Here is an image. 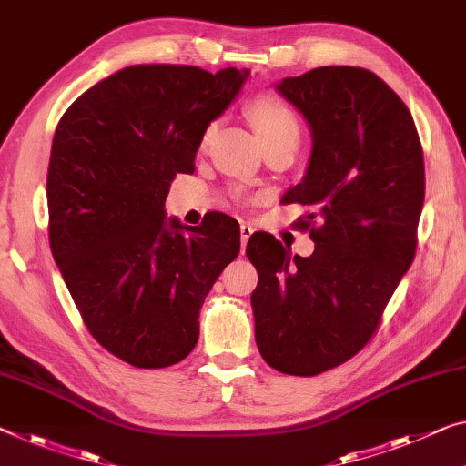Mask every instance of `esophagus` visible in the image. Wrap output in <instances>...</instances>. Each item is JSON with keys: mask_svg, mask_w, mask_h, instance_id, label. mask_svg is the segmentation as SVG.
<instances>
[{"mask_svg": "<svg viewBox=\"0 0 466 466\" xmlns=\"http://www.w3.org/2000/svg\"><path fill=\"white\" fill-rule=\"evenodd\" d=\"M241 252H243V248H246L248 246V239H249V235H252L254 233V228L252 227H249L248 223H241Z\"/></svg>", "mask_w": 466, "mask_h": 466, "instance_id": "esophagus-1", "label": "esophagus"}]
</instances>
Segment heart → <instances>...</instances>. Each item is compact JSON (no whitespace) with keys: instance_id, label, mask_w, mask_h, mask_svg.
Returning a JSON list of instances; mask_svg holds the SVG:
<instances>
[{"instance_id":"b5f03b06","label":"heart","mask_w":466,"mask_h":466,"mask_svg":"<svg viewBox=\"0 0 466 466\" xmlns=\"http://www.w3.org/2000/svg\"><path fill=\"white\" fill-rule=\"evenodd\" d=\"M246 114L252 120L256 131L260 133L264 146H296L299 143V135H302V120H299L298 110L288 102V99L277 96V93H260L249 99L246 104ZM214 133V123L204 128L199 146H206Z\"/></svg>"}]
</instances>
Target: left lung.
Listing matches in <instances>:
<instances>
[{"label": "left lung", "mask_w": 466, "mask_h": 466, "mask_svg": "<svg viewBox=\"0 0 466 466\" xmlns=\"http://www.w3.org/2000/svg\"><path fill=\"white\" fill-rule=\"evenodd\" d=\"M277 89L312 128L306 177L283 202L310 210L293 227L310 231L314 252L293 256L273 235L249 238L256 343L279 373L312 377L373 339L410 268L423 147L406 104L367 68L320 66Z\"/></svg>", "instance_id": "1"}]
</instances>
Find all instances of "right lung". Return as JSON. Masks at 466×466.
Here are the masks:
<instances>
[{
  "label": "right lung",
  "mask_w": 466,
  "mask_h": 466,
  "mask_svg": "<svg viewBox=\"0 0 466 466\" xmlns=\"http://www.w3.org/2000/svg\"><path fill=\"white\" fill-rule=\"evenodd\" d=\"M248 70L137 64L83 93L56 127L47 168L49 246L99 346L137 369L181 362L199 308L239 254V225L164 223L177 173L191 175L204 128Z\"/></svg>",
  "instance_id": "right-lung-1"
}]
</instances>
